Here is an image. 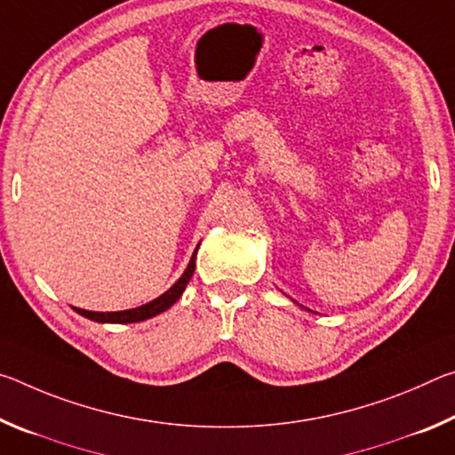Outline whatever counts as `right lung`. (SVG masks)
Segmentation results:
<instances>
[{
    "instance_id": "1",
    "label": "right lung",
    "mask_w": 455,
    "mask_h": 455,
    "mask_svg": "<svg viewBox=\"0 0 455 455\" xmlns=\"http://www.w3.org/2000/svg\"><path fill=\"white\" fill-rule=\"evenodd\" d=\"M196 251L195 255H192L190 263L187 267V271L180 276L179 281H176L171 289H168L164 295H160L158 299H154V301L146 303L142 307H136V309H128V311H116V313H94V311H84V309H76V313H80L82 317L92 319V321H98V323H138V321H144V319H150L154 315L163 313L166 309H171V305H174L179 301L182 291L187 289V284L190 281L192 273H195V267H196Z\"/></svg>"
}]
</instances>
